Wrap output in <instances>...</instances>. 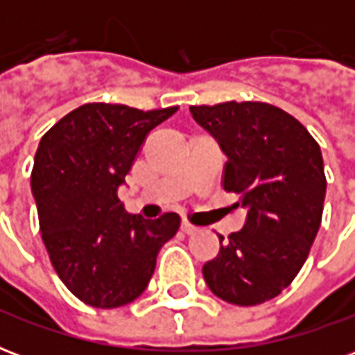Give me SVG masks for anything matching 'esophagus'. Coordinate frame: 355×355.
Masks as SVG:
<instances>
[{
  "instance_id": "34e87169",
  "label": "esophagus",
  "mask_w": 355,
  "mask_h": 355,
  "mask_svg": "<svg viewBox=\"0 0 355 355\" xmlns=\"http://www.w3.org/2000/svg\"><path fill=\"white\" fill-rule=\"evenodd\" d=\"M180 228H182V232H184V234H196V232H198V228H196L193 224L186 223V220H182V226H180Z\"/></svg>"
}]
</instances>
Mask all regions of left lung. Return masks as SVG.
<instances>
[{
	"label": "left lung",
	"instance_id": "left-lung-1",
	"mask_svg": "<svg viewBox=\"0 0 355 355\" xmlns=\"http://www.w3.org/2000/svg\"><path fill=\"white\" fill-rule=\"evenodd\" d=\"M226 155L224 190L247 209L239 232L220 239L203 277L216 297L254 306L297 277L318 236L327 180L320 144L287 112L266 102L190 106Z\"/></svg>",
	"mask_w": 355,
	"mask_h": 355
}]
</instances>
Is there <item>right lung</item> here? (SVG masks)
<instances>
[{
    "mask_svg": "<svg viewBox=\"0 0 355 355\" xmlns=\"http://www.w3.org/2000/svg\"><path fill=\"white\" fill-rule=\"evenodd\" d=\"M177 110L83 104L40 140L32 193L43 243L62 283L93 308L139 298L159 249L178 232L177 213L148 220L117 200L150 131Z\"/></svg>",
    "mask_w": 355,
    "mask_h": 355,
    "instance_id": "add662e5",
    "label": "right lung"
}]
</instances>
